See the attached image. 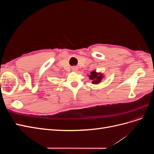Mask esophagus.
<instances>
[{"mask_svg":"<svg viewBox=\"0 0 154 154\" xmlns=\"http://www.w3.org/2000/svg\"><path fill=\"white\" fill-rule=\"evenodd\" d=\"M72 70L73 71H74V72H76V71H78V69L76 68V67H73L72 69Z\"/></svg>","mask_w":154,"mask_h":154,"instance_id":"esophagus-1","label":"esophagus"}]
</instances>
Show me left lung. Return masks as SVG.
Instances as JSON below:
<instances>
[{
	"instance_id": "obj_1",
	"label": "left lung",
	"mask_w": 154,
	"mask_h": 154,
	"mask_svg": "<svg viewBox=\"0 0 154 154\" xmlns=\"http://www.w3.org/2000/svg\"><path fill=\"white\" fill-rule=\"evenodd\" d=\"M88 77H89L90 80L92 81V83L93 84H97V83H100L102 78H103V74L97 73L95 71H93L91 72V74H89Z\"/></svg>"
}]
</instances>
